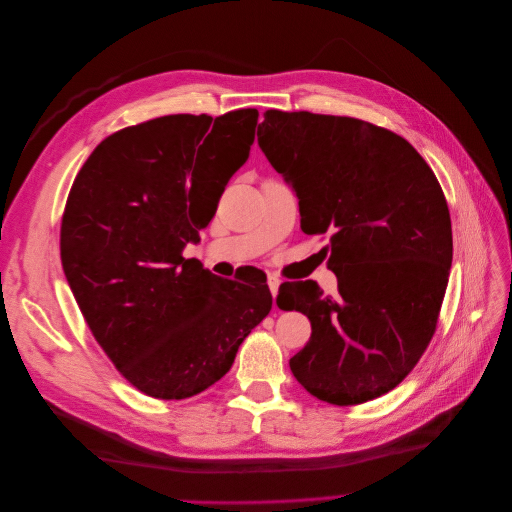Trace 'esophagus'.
I'll return each mask as SVG.
<instances>
[{"label": "esophagus", "mask_w": 512, "mask_h": 512, "mask_svg": "<svg viewBox=\"0 0 512 512\" xmlns=\"http://www.w3.org/2000/svg\"><path fill=\"white\" fill-rule=\"evenodd\" d=\"M266 283H269V289H271L273 298H277V294H279V285H281V279H279L277 275H269V277H266Z\"/></svg>", "instance_id": "esophagus-1"}]
</instances>
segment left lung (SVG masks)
I'll return each instance as SVG.
<instances>
[{
    "mask_svg": "<svg viewBox=\"0 0 512 512\" xmlns=\"http://www.w3.org/2000/svg\"><path fill=\"white\" fill-rule=\"evenodd\" d=\"M258 145L296 191L302 231L331 235L339 289L331 298L314 281L281 285L279 308L312 325L291 373L335 406L379 398L435 333L452 264L444 191L404 137L350 116L266 110Z\"/></svg>",
    "mask_w": 512,
    "mask_h": 512,
    "instance_id": "1",
    "label": "left lung"
}]
</instances>
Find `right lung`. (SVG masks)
<instances>
[{"mask_svg": "<svg viewBox=\"0 0 512 512\" xmlns=\"http://www.w3.org/2000/svg\"><path fill=\"white\" fill-rule=\"evenodd\" d=\"M258 110L170 114L106 137L72 183L60 256L97 344L139 392L185 400L221 379L271 312L266 275L221 279L196 258L250 156Z\"/></svg>", "mask_w": 512, "mask_h": 512, "instance_id": "obj_1", "label": "right lung"}]
</instances>
